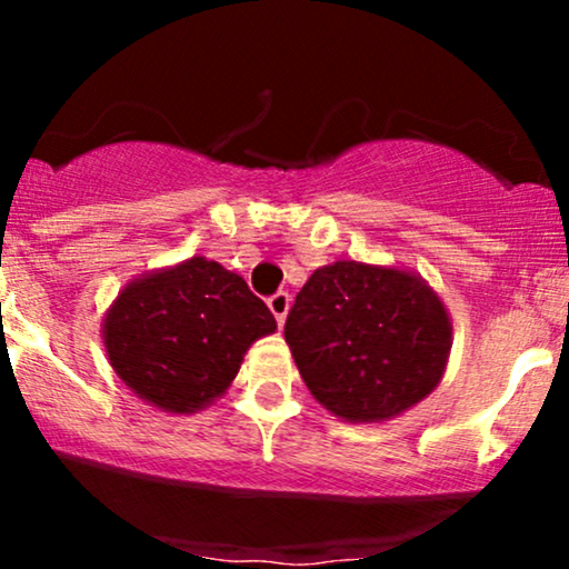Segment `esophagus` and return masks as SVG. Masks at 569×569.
<instances>
[{"label":"esophagus","instance_id":"1","mask_svg":"<svg viewBox=\"0 0 569 569\" xmlns=\"http://www.w3.org/2000/svg\"><path fill=\"white\" fill-rule=\"evenodd\" d=\"M289 305H291V297L286 291L272 293V297L267 299V307H270V312H272V316H276L278 326L286 323V312H289Z\"/></svg>","mask_w":569,"mask_h":569}]
</instances>
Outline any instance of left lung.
Returning <instances> with one entry per match:
<instances>
[{
  "label": "left lung",
  "mask_w": 569,
  "mask_h": 569,
  "mask_svg": "<svg viewBox=\"0 0 569 569\" xmlns=\"http://www.w3.org/2000/svg\"><path fill=\"white\" fill-rule=\"evenodd\" d=\"M283 335L323 409L345 422H385L439 388L452 318L415 270L339 259L307 278Z\"/></svg>",
  "instance_id": "1"
}]
</instances>
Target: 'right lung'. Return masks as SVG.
<instances>
[{
	"mask_svg": "<svg viewBox=\"0 0 569 569\" xmlns=\"http://www.w3.org/2000/svg\"><path fill=\"white\" fill-rule=\"evenodd\" d=\"M276 329L238 272L192 257L122 286L101 339L114 375L141 401L194 415L227 393L248 348Z\"/></svg>",
	"mask_w": 569,
	"mask_h": 569,
	"instance_id": "right-lung-1",
	"label": "right lung"
}]
</instances>
